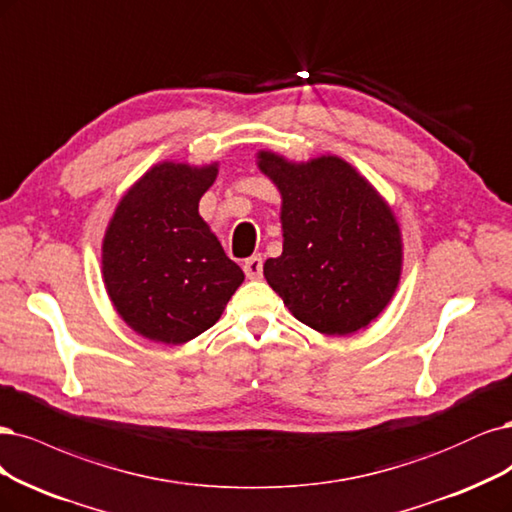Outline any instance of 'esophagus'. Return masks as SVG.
I'll return each instance as SVG.
<instances>
[{"label":"esophagus","mask_w":512,"mask_h":512,"mask_svg":"<svg viewBox=\"0 0 512 512\" xmlns=\"http://www.w3.org/2000/svg\"><path fill=\"white\" fill-rule=\"evenodd\" d=\"M243 271L248 279H260L262 277V256H250L243 262Z\"/></svg>","instance_id":"esophagus-1"}]
</instances>
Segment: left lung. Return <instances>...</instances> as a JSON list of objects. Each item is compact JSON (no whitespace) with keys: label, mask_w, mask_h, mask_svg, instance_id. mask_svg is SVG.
Returning <instances> with one entry per match:
<instances>
[{"label":"left lung","mask_w":512,"mask_h":512,"mask_svg":"<svg viewBox=\"0 0 512 512\" xmlns=\"http://www.w3.org/2000/svg\"><path fill=\"white\" fill-rule=\"evenodd\" d=\"M258 169L281 195L284 252L264 277L298 322L345 337L377 320L402 273V233L392 207L343 158L305 163L271 150Z\"/></svg>","instance_id":"8db88e82"}]
</instances>
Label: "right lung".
I'll return each mask as SVG.
<instances>
[{
	"mask_svg": "<svg viewBox=\"0 0 512 512\" xmlns=\"http://www.w3.org/2000/svg\"><path fill=\"white\" fill-rule=\"evenodd\" d=\"M216 175L218 163H158L125 192L105 228V290L125 324L154 343L199 337L245 279L199 216Z\"/></svg>",
	"mask_w": 512,
	"mask_h": 512,
	"instance_id": "right-lung-1",
	"label": "right lung"
}]
</instances>
